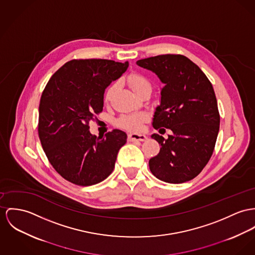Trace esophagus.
<instances>
[{
	"label": "esophagus",
	"instance_id": "obj_1",
	"mask_svg": "<svg viewBox=\"0 0 255 255\" xmlns=\"http://www.w3.org/2000/svg\"><path fill=\"white\" fill-rule=\"evenodd\" d=\"M147 137L145 135L143 134H137V133H131L128 135V139L133 141V140H140V141H143L145 140Z\"/></svg>",
	"mask_w": 255,
	"mask_h": 255
}]
</instances>
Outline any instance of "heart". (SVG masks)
Listing matches in <instances>:
<instances>
[{
	"label": "heart",
	"instance_id": "heart-1",
	"mask_svg": "<svg viewBox=\"0 0 255 255\" xmlns=\"http://www.w3.org/2000/svg\"><path fill=\"white\" fill-rule=\"evenodd\" d=\"M128 82H129L131 88L133 89V91L137 95L140 91H142L145 88H150L151 89L149 81L140 75L136 74V75L130 76L129 79H128ZM117 88H118V83H114L109 87V89L106 92V96H105V100L107 102H109L111 99L113 98ZM147 118H148L147 116L144 115V114L124 115V116L118 118L117 124L119 127L124 128V129L129 130V131H137V130L141 129L143 122H145L147 120Z\"/></svg>",
	"mask_w": 255,
	"mask_h": 255
}]
</instances>
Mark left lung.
I'll list each match as a JSON object with an SVG mask.
<instances>
[{
  "mask_svg": "<svg viewBox=\"0 0 255 255\" xmlns=\"http://www.w3.org/2000/svg\"><path fill=\"white\" fill-rule=\"evenodd\" d=\"M137 65L154 73L164 84L153 128L172 131L167 138L151 135L161 148L149 159V169L168 183L188 181L201 173L216 145L220 118L213 85L183 55H158L138 60Z\"/></svg>",
  "mask_w": 255,
  "mask_h": 255,
  "instance_id": "obj_1",
  "label": "left lung"
}]
</instances>
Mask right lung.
Listing matches in <instances>:
<instances>
[{"instance_id": "obj_1", "label": "right lung", "mask_w": 255, "mask_h": 255, "mask_svg": "<svg viewBox=\"0 0 255 255\" xmlns=\"http://www.w3.org/2000/svg\"><path fill=\"white\" fill-rule=\"evenodd\" d=\"M128 67V61L72 60L47 82L39 102V139L50 164L70 182L93 185L114 171L126 133L115 129L97 137L88 123L103 111L106 88Z\"/></svg>"}]
</instances>
